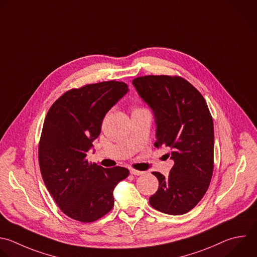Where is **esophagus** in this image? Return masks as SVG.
Segmentation results:
<instances>
[{"label":"esophagus","instance_id":"1","mask_svg":"<svg viewBox=\"0 0 257 257\" xmlns=\"http://www.w3.org/2000/svg\"><path fill=\"white\" fill-rule=\"evenodd\" d=\"M130 174L133 175V176H140L142 175L143 173L140 172V170H136V169H130Z\"/></svg>","mask_w":257,"mask_h":257}]
</instances>
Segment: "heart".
<instances>
[{
	"instance_id": "b5f03b06",
	"label": "heart",
	"mask_w": 257,
	"mask_h": 257,
	"mask_svg": "<svg viewBox=\"0 0 257 257\" xmlns=\"http://www.w3.org/2000/svg\"><path fill=\"white\" fill-rule=\"evenodd\" d=\"M139 110H141V109H136V110H135V111H139Z\"/></svg>"
}]
</instances>
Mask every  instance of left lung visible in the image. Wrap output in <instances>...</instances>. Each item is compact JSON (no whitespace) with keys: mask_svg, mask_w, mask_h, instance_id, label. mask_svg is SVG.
Masks as SVG:
<instances>
[{"mask_svg":"<svg viewBox=\"0 0 257 257\" xmlns=\"http://www.w3.org/2000/svg\"><path fill=\"white\" fill-rule=\"evenodd\" d=\"M132 83L153 112L154 146L169 147L165 155L175 161L168 177L152 173L159 186L149 204L168 215L186 214L202 200L213 175L214 125L207 103L180 76H140Z\"/></svg>","mask_w":257,"mask_h":257,"instance_id":"1","label":"left lung"}]
</instances>
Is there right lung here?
Masks as SVG:
<instances>
[{
	"instance_id": "right-lung-1",
	"label": "right lung",
	"mask_w": 257,
	"mask_h": 257,
	"mask_svg": "<svg viewBox=\"0 0 257 257\" xmlns=\"http://www.w3.org/2000/svg\"><path fill=\"white\" fill-rule=\"evenodd\" d=\"M122 81L87 84L63 94L50 107L38 157L44 184L60 210L79 222H94L114 206L113 192L129 176L125 167L90 163L87 152L109 110L128 93Z\"/></svg>"
}]
</instances>
